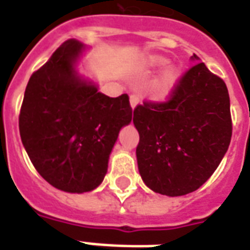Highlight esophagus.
<instances>
[{
    "mask_svg": "<svg viewBox=\"0 0 250 250\" xmlns=\"http://www.w3.org/2000/svg\"><path fill=\"white\" fill-rule=\"evenodd\" d=\"M130 106H132V109H134L136 106H137V104L140 102V97L137 95V94H130Z\"/></svg>",
    "mask_w": 250,
    "mask_h": 250,
    "instance_id": "1",
    "label": "esophagus"
}]
</instances>
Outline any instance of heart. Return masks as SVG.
I'll list each match as a JSON object with an SVG mask.
<instances>
[{
  "label": "heart",
  "mask_w": 250,
  "mask_h": 250,
  "mask_svg": "<svg viewBox=\"0 0 250 250\" xmlns=\"http://www.w3.org/2000/svg\"><path fill=\"white\" fill-rule=\"evenodd\" d=\"M166 63V59L162 58V56H150L148 59V64L150 67H160ZM179 79V71L176 68H167L166 71H163L159 77L152 82V86H150V91L155 97H159V98H163L168 94L171 93L175 87V84L178 82Z\"/></svg>",
  "instance_id": "b5f03b06"
}]
</instances>
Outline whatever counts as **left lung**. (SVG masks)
Wrapping results in <instances>:
<instances>
[{"label": "left lung", "mask_w": 250, "mask_h": 250, "mask_svg": "<svg viewBox=\"0 0 250 250\" xmlns=\"http://www.w3.org/2000/svg\"><path fill=\"white\" fill-rule=\"evenodd\" d=\"M133 124L145 185L162 195L190 194L213 175L229 148L233 126L228 87L199 62L179 78L167 100L136 106Z\"/></svg>", "instance_id": "obj_1"}]
</instances>
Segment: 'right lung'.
<instances>
[{
    "label": "right lung",
    "mask_w": 250,
    "mask_h": 250,
    "mask_svg": "<svg viewBox=\"0 0 250 250\" xmlns=\"http://www.w3.org/2000/svg\"><path fill=\"white\" fill-rule=\"evenodd\" d=\"M83 45L70 39L32 74L19 116L21 141L49 185L87 192L102 183L120 129L132 121L128 94L110 98L79 79Z\"/></svg>",
    "instance_id": "1"
}]
</instances>
